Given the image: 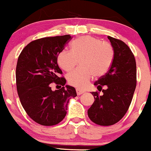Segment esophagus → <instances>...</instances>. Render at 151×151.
Instances as JSON below:
<instances>
[{
    "instance_id": "esophagus-1",
    "label": "esophagus",
    "mask_w": 151,
    "mask_h": 151,
    "mask_svg": "<svg viewBox=\"0 0 151 151\" xmlns=\"http://www.w3.org/2000/svg\"><path fill=\"white\" fill-rule=\"evenodd\" d=\"M76 91H77V95H80V94H83V93H84V92H85L84 91L81 90V89H76Z\"/></svg>"
}]
</instances>
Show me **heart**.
Listing matches in <instances>:
<instances>
[{
	"label": "heart",
	"instance_id": "obj_1",
	"mask_svg": "<svg viewBox=\"0 0 151 151\" xmlns=\"http://www.w3.org/2000/svg\"><path fill=\"white\" fill-rule=\"evenodd\" d=\"M71 51L63 50L57 56L59 66L66 72H69L79 62L78 69L67 74L69 84L83 88L93 75L103 76L110 69L114 52L112 47L97 38L85 36L74 40L70 45Z\"/></svg>",
	"mask_w": 151,
	"mask_h": 151
}]
</instances>
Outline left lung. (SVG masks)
<instances>
[{
    "label": "left lung",
    "instance_id": "obj_1",
    "mask_svg": "<svg viewBox=\"0 0 151 151\" xmlns=\"http://www.w3.org/2000/svg\"><path fill=\"white\" fill-rule=\"evenodd\" d=\"M114 51L113 60L105 75L94 85L103 94L92 92L94 100L87 114L94 123L108 126L120 121L130 107L136 87V62L131 50L123 41L107 36Z\"/></svg>",
    "mask_w": 151,
    "mask_h": 151
}]
</instances>
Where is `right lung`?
I'll use <instances>...</instances> for the list:
<instances>
[{
  "label": "right lung",
  "instance_id": "right-lung-1",
  "mask_svg": "<svg viewBox=\"0 0 151 151\" xmlns=\"http://www.w3.org/2000/svg\"><path fill=\"white\" fill-rule=\"evenodd\" d=\"M70 35L46 37L31 41L25 46L16 65V87L21 103L28 115L45 126L57 125L66 116L69 100L77 96L74 87L65 85L59 77L62 72L57 64V56ZM62 85L51 90L50 84Z\"/></svg>",
  "mask_w": 151,
  "mask_h": 151
}]
</instances>
